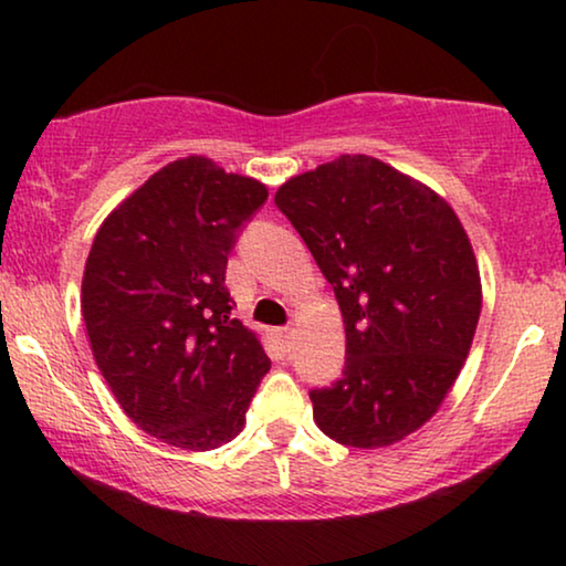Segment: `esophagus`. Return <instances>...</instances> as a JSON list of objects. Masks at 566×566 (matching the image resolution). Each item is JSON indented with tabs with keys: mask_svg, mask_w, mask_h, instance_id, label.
Here are the masks:
<instances>
[{
	"mask_svg": "<svg viewBox=\"0 0 566 566\" xmlns=\"http://www.w3.org/2000/svg\"><path fill=\"white\" fill-rule=\"evenodd\" d=\"M277 343H281L283 350H291V343H293V327H281V329H277Z\"/></svg>",
	"mask_w": 566,
	"mask_h": 566,
	"instance_id": "34e87169",
	"label": "esophagus"
}]
</instances>
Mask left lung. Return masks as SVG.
I'll use <instances>...</instances> for the list:
<instances>
[{
	"label": "left lung",
	"instance_id": "8db88e82",
	"mask_svg": "<svg viewBox=\"0 0 566 566\" xmlns=\"http://www.w3.org/2000/svg\"><path fill=\"white\" fill-rule=\"evenodd\" d=\"M275 206L332 283L345 322L343 378L308 391L316 424L353 448L401 440L438 412L482 312L459 216L366 154L291 177Z\"/></svg>",
	"mask_w": 566,
	"mask_h": 566
}]
</instances>
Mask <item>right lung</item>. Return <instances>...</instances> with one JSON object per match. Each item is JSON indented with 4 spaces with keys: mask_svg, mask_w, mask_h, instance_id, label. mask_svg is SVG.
Segmentation results:
<instances>
[{
    "mask_svg": "<svg viewBox=\"0 0 566 566\" xmlns=\"http://www.w3.org/2000/svg\"><path fill=\"white\" fill-rule=\"evenodd\" d=\"M265 200L252 177L185 157L123 200L92 242L82 316L99 374L138 428L185 451L237 438L270 370L223 283Z\"/></svg>",
    "mask_w": 566,
    "mask_h": 566,
    "instance_id": "obj_1",
    "label": "right lung"
}]
</instances>
